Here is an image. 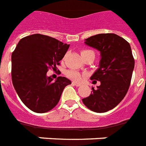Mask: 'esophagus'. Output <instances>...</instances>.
Instances as JSON below:
<instances>
[{
	"mask_svg": "<svg viewBox=\"0 0 146 146\" xmlns=\"http://www.w3.org/2000/svg\"><path fill=\"white\" fill-rule=\"evenodd\" d=\"M72 84L73 85V86H81V83H78V82H72Z\"/></svg>",
	"mask_w": 146,
	"mask_h": 146,
	"instance_id": "esophagus-1",
	"label": "esophagus"
}]
</instances>
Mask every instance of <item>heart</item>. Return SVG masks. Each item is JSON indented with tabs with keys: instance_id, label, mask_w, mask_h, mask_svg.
Here are the masks:
<instances>
[{
	"instance_id": "1",
	"label": "heart",
	"mask_w": 146,
	"mask_h": 146,
	"mask_svg": "<svg viewBox=\"0 0 146 146\" xmlns=\"http://www.w3.org/2000/svg\"><path fill=\"white\" fill-rule=\"evenodd\" d=\"M93 52L92 50H84L81 51V54L84 55L85 54H86L87 52ZM66 76L68 78H70V80H74V81H80L82 77V74L81 73H80L79 71L75 70H70L66 72Z\"/></svg>"
}]
</instances>
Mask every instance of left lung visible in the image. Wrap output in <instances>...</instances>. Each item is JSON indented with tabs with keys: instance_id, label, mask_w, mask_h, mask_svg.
I'll return each mask as SVG.
<instances>
[{
	"instance_id": "1",
	"label": "left lung",
	"mask_w": 146,
	"mask_h": 146,
	"mask_svg": "<svg viewBox=\"0 0 146 146\" xmlns=\"http://www.w3.org/2000/svg\"><path fill=\"white\" fill-rule=\"evenodd\" d=\"M85 44L101 53L99 68L91 76L101 85L92 88L90 96L82 102L91 111L104 113L114 108L127 93L135 60L129 42L113 33L91 36Z\"/></svg>"
}]
</instances>
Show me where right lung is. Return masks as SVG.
Here are the masks:
<instances>
[{
    "label": "right lung",
    "mask_w": 146,
    "mask_h": 146,
    "mask_svg": "<svg viewBox=\"0 0 146 146\" xmlns=\"http://www.w3.org/2000/svg\"><path fill=\"white\" fill-rule=\"evenodd\" d=\"M70 44L41 34L23 38L12 53L11 76L15 90L25 105L36 113H45L57 104L64 88L71 84L66 77L53 81L47 76L54 70Z\"/></svg>",
    "instance_id": "add662e5"
}]
</instances>
